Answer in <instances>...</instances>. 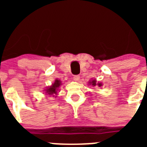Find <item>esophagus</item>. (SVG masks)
Masks as SVG:
<instances>
[{"label": "esophagus", "instance_id": "esophagus-1", "mask_svg": "<svg viewBox=\"0 0 147 147\" xmlns=\"http://www.w3.org/2000/svg\"><path fill=\"white\" fill-rule=\"evenodd\" d=\"M80 79V76H79V75H76V76H74V81H79Z\"/></svg>", "mask_w": 147, "mask_h": 147}]
</instances>
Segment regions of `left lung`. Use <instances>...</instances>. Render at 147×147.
Masks as SVG:
<instances>
[{"mask_svg": "<svg viewBox=\"0 0 147 147\" xmlns=\"http://www.w3.org/2000/svg\"><path fill=\"white\" fill-rule=\"evenodd\" d=\"M88 84H89L90 85H92V86H96V85H98V87H101V86H102V83H97L96 82V80H92V81H90L89 82V83H88Z\"/></svg>", "mask_w": 147, "mask_h": 147, "instance_id": "1", "label": "left lung"}]
</instances>
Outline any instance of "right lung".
Segmentation results:
<instances>
[{
    "label": "right lung",
    "instance_id": "add662e5",
    "mask_svg": "<svg viewBox=\"0 0 147 147\" xmlns=\"http://www.w3.org/2000/svg\"><path fill=\"white\" fill-rule=\"evenodd\" d=\"M61 85H62V82L59 80H56L55 82L53 83L52 85H51L50 87H49L47 89L45 90V93L47 95H50V96L54 94H57V92L58 90H59V88Z\"/></svg>",
    "mask_w": 147,
    "mask_h": 147
}]
</instances>
